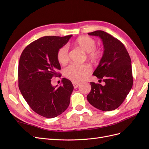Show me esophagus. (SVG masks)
<instances>
[{"mask_svg": "<svg viewBox=\"0 0 149 149\" xmlns=\"http://www.w3.org/2000/svg\"><path fill=\"white\" fill-rule=\"evenodd\" d=\"M73 86H74V88H76L78 87V86L79 85V83H75V82H73Z\"/></svg>", "mask_w": 149, "mask_h": 149, "instance_id": "esophagus-1", "label": "esophagus"}]
</instances>
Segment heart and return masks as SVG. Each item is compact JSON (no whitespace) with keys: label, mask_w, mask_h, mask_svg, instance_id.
<instances>
[{"label":"heart","mask_w":149,"mask_h":149,"mask_svg":"<svg viewBox=\"0 0 149 149\" xmlns=\"http://www.w3.org/2000/svg\"><path fill=\"white\" fill-rule=\"evenodd\" d=\"M75 45L84 52L88 53V57L92 60H96L100 56V52L96 50V41L91 37L83 36L78 38ZM57 60L61 65H65L68 61V48L67 46L61 47L57 52ZM91 68L87 65L72 64L66 67L63 70L65 77L72 81L78 83L85 79L89 76Z\"/></svg>","instance_id":"1"}]
</instances>
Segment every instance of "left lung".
Segmentation results:
<instances>
[{"label": "left lung", "mask_w": 149, "mask_h": 149, "mask_svg": "<svg viewBox=\"0 0 149 149\" xmlns=\"http://www.w3.org/2000/svg\"><path fill=\"white\" fill-rule=\"evenodd\" d=\"M88 34L102 40L104 50L93 75L103 79L105 85L90 83L91 89L87 100L100 110H114L122 104L132 87L131 60L123 43L110 34L102 30Z\"/></svg>", "instance_id": "8db88e82"}]
</instances>
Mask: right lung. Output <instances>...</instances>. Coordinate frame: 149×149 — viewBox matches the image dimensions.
<instances>
[{
	"label": "right lung",
	"instance_id": "obj_1",
	"mask_svg": "<svg viewBox=\"0 0 149 149\" xmlns=\"http://www.w3.org/2000/svg\"><path fill=\"white\" fill-rule=\"evenodd\" d=\"M72 35L47 36L31 42L22 52L18 68L19 88L25 100L36 113L47 118L62 114L69 106L73 91L71 81L53 86L52 79L60 76L57 52Z\"/></svg>",
	"mask_w": 149,
	"mask_h": 149
}]
</instances>
